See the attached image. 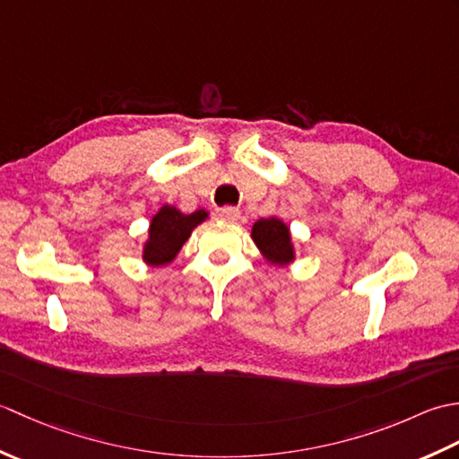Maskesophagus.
<instances>
[{
	"mask_svg": "<svg viewBox=\"0 0 459 459\" xmlns=\"http://www.w3.org/2000/svg\"><path fill=\"white\" fill-rule=\"evenodd\" d=\"M240 217V211L237 207H222L219 209V219L224 222H235Z\"/></svg>",
	"mask_w": 459,
	"mask_h": 459,
	"instance_id": "esophagus-1",
	"label": "esophagus"
}]
</instances>
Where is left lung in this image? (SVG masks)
I'll return each mask as SVG.
<instances>
[{
  "instance_id": "left-lung-1",
  "label": "left lung",
  "mask_w": 459,
  "mask_h": 459,
  "mask_svg": "<svg viewBox=\"0 0 459 459\" xmlns=\"http://www.w3.org/2000/svg\"><path fill=\"white\" fill-rule=\"evenodd\" d=\"M252 240L258 247L270 264L288 266L290 262L296 260V250L291 245V235L286 222L276 217L260 219L252 227Z\"/></svg>"
}]
</instances>
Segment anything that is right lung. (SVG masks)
I'll return each instance as SVG.
<instances>
[{
  "instance_id": "right-lung-1",
  "label": "right lung",
  "mask_w": 459,
  "mask_h": 459,
  "mask_svg": "<svg viewBox=\"0 0 459 459\" xmlns=\"http://www.w3.org/2000/svg\"><path fill=\"white\" fill-rule=\"evenodd\" d=\"M209 217L207 211H195L191 214H185L179 209L171 207V204H163V207L153 214L148 240L143 245V262L148 266H165L173 262V258L179 255L181 247L191 237L193 229L201 224Z\"/></svg>"
}]
</instances>
